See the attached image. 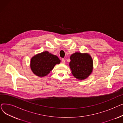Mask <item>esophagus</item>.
<instances>
[{
    "label": "esophagus",
    "instance_id": "34e87169",
    "mask_svg": "<svg viewBox=\"0 0 123 123\" xmlns=\"http://www.w3.org/2000/svg\"><path fill=\"white\" fill-rule=\"evenodd\" d=\"M62 63L63 64H65V59H62Z\"/></svg>",
    "mask_w": 123,
    "mask_h": 123
}]
</instances>
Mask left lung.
<instances>
[{
  "label": "left lung",
  "mask_w": 123,
  "mask_h": 123,
  "mask_svg": "<svg viewBox=\"0 0 123 123\" xmlns=\"http://www.w3.org/2000/svg\"><path fill=\"white\" fill-rule=\"evenodd\" d=\"M69 66L72 74L78 80L86 79L93 71V61L89 54L76 52L70 56Z\"/></svg>",
  "instance_id": "obj_1"
}]
</instances>
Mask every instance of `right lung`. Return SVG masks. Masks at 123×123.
Wrapping results in <instances>:
<instances>
[{"mask_svg": "<svg viewBox=\"0 0 123 123\" xmlns=\"http://www.w3.org/2000/svg\"><path fill=\"white\" fill-rule=\"evenodd\" d=\"M58 57L44 51L32 57L30 61V68L33 73L37 76L44 77L51 71L56 64L60 63Z\"/></svg>", "mask_w": 123, "mask_h": 123, "instance_id": "add662e5", "label": "right lung"}]
</instances>
